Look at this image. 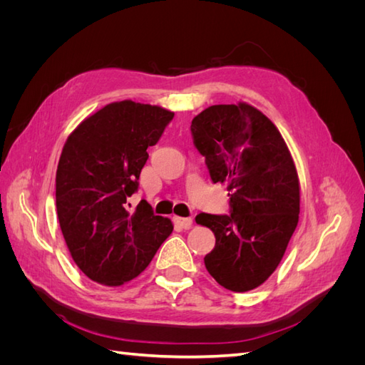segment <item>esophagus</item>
Here are the masks:
<instances>
[{
	"mask_svg": "<svg viewBox=\"0 0 365 365\" xmlns=\"http://www.w3.org/2000/svg\"><path fill=\"white\" fill-rule=\"evenodd\" d=\"M173 222L178 225L180 228H184V230H189V228H192V225H193V220H192V217H180V216H175L173 217Z\"/></svg>",
	"mask_w": 365,
	"mask_h": 365,
	"instance_id": "esophagus-1",
	"label": "esophagus"
}]
</instances>
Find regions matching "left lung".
<instances>
[{"label":"left lung","mask_w":365,"mask_h":365,"mask_svg":"<svg viewBox=\"0 0 365 365\" xmlns=\"http://www.w3.org/2000/svg\"><path fill=\"white\" fill-rule=\"evenodd\" d=\"M192 134L231 205V215L196 216L216 237L205 268L228 291L256 289L279 267L298 224L300 181L291 152L272 121L245 102L208 106L192 120Z\"/></svg>","instance_id":"8db88e82"}]
</instances>
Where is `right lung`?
Here are the masks:
<instances>
[{
  "instance_id": "obj_1",
  "label": "right lung",
  "mask_w": 365,
  "mask_h": 365,
  "mask_svg": "<svg viewBox=\"0 0 365 365\" xmlns=\"http://www.w3.org/2000/svg\"><path fill=\"white\" fill-rule=\"evenodd\" d=\"M173 113L157 105L113 102L81 121L65 141L56 172V208L65 244L88 279L121 286L148 268L173 230L137 192L148 148Z\"/></svg>"
}]
</instances>
